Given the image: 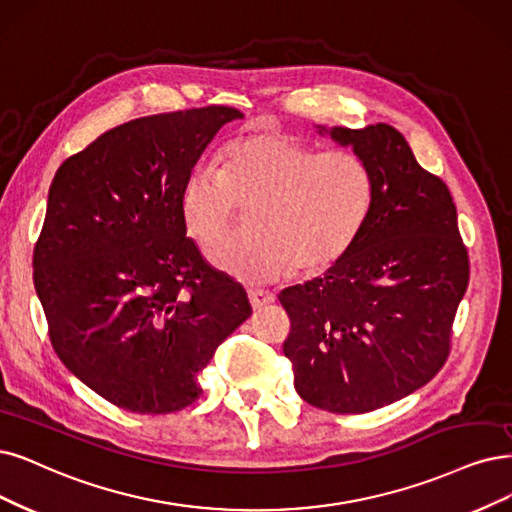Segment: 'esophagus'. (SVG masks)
Returning <instances> with one entry per match:
<instances>
[{
  "mask_svg": "<svg viewBox=\"0 0 512 512\" xmlns=\"http://www.w3.org/2000/svg\"><path fill=\"white\" fill-rule=\"evenodd\" d=\"M249 299H251V306H253V310H261L263 306H268V304H274V293H270V291H261V289H251L249 291Z\"/></svg>",
  "mask_w": 512,
  "mask_h": 512,
  "instance_id": "34e87169",
  "label": "esophagus"
}]
</instances>
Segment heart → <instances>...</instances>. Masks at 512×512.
<instances>
[{
  "mask_svg": "<svg viewBox=\"0 0 512 512\" xmlns=\"http://www.w3.org/2000/svg\"><path fill=\"white\" fill-rule=\"evenodd\" d=\"M373 206V173L350 149L318 151L289 132L249 130L223 149V173L196 168L179 211L208 249L232 232L242 208L253 234L221 244L215 266L238 280H272L293 270L323 274L361 236Z\"/></svg>",
  "mask_w": 512,
  "mask_h": 512,
  "instance_id": "heart-1",
  "label": "heart"
}]
</instances>
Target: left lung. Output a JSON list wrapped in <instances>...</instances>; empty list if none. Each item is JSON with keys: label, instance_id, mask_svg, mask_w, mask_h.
Instances as JSON below:
<instances>
[{"label": "left lung", "instance_id": "8db88e82", "mask_svg": "<svg viewBox=\"0 0 512 512\" xmlns=\"http://www.w3.org/2000/svg\"><path fill=\"white\" fill-rule=\"evenodd\" d=\"M329 135L371 166L373 206L323 278L280 293L291 318L282 352L306 403L367 413L441 371L470 263L449 187L418 164L399 130L380 122Z\"/></svg>", "mask_w": 512, "mask_h": 512}]
</instances>
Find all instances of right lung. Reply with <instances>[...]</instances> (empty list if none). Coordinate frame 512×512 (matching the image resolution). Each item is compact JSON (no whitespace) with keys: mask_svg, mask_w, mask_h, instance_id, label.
Wrapping results in <instances>:
<instances>
[{"mask_svg":"<svg viewBox=\"0 0 512 512\" xmlns=\"http://www.w3.org/2000/svg\"><path fill=\"white\" fill-rule=\"evenodd\" d=\"M242 113L208 105L111 128L56 170L33 282L63 365L111 405L173 413L196 375L251 316L242 285L187 238L185 179Z\"/></svg>","mask_w":512,"mask_h":512,"instance_id":"obj_1","label":"right lung"}]
</instances>
